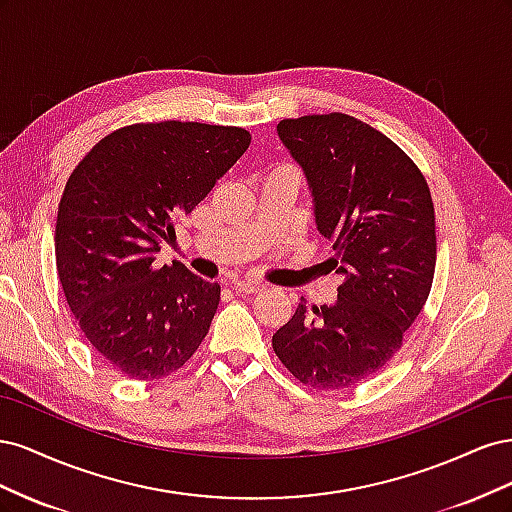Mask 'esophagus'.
Here are the masks:
<instances>
[{"instance_id":"obj_1","label":"esophagus","mask_w":512,"mask_h":512,"mask_svg":"<svg viewBox=\"0 0 512 512\" xmlns=\"http://www.w3.org/2000/svg\"><path fill=\"white\" fill-rule=\"evenodd\" d=\"M232 288L241 294H256L265 290V284H258V282H232Z\"/></svg>"}]
</instances>
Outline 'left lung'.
<instances>
[{"label":"left lung","mask_w":512,"mask_h":512,"mask_svg":"<svg viewBox=\"0 0 512 512\" xmlns=\"http://www.w3.org/2000/svg\"><path fill=\"white\" fill-rule=\"evenodd\" d=\"M277 134L307 177L316 226L333 243L344 284L333 305L301 299L273 335L290 374L342 391L389 363L423 312L436 271V215L418 166L361 119H282Z\"/></svg>","instance_id":"1"}]
</instances>
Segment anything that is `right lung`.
Segmentation results:
<instances>
[{"instance_id":"obj_1","label":"right lung","mask_w":512,"mask_h":512,"mask_svg":"<svg viewBox=\"0 0 512 512\" xmlns=\"http://www.w3.org/2000/svg\"><path fill=\"white\" fill-rule=\"evenodd\" d=\"M250 141L235 126L132 123L72 170L57 211V275L89 344L128 378L170 376L209 333L220 286L181 262L160 267L156 254Z\"/></svg>"}]
</instances>
